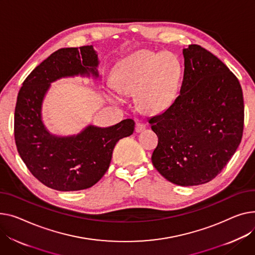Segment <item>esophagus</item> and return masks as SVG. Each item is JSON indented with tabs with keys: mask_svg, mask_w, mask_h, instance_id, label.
I'll list each match as a JSON object with an SVG mask.
<instances>
[{
	"mask_svg": "<svg viewBox=\"0 0 255 255\" xmlns=\"http://www.w3.org/2000/svg\"><path fill=\"white\" fill-rule=\"evenodd\" d=\"M144 129H145V125L140 124V123H137V124H136V126H135V131H136L137 133L142 132Z\"/></svg>",
	"mask_w": 255,
	"mask_h": 255,
	"instance_id": "1",
	"label": "esophagus"
}]
</instances>
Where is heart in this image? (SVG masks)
<instances>
[{"mask_svg":"<svg viewBox=\"0 0 255 255\" xmlns=\"http://www.w3.org/2000/svg\"><path fill=\"white\" fill-rule=\"evenodd\" d=\"M181 65L170 52L138 50L118 63L114 74V87L107 95L119 100L116 90L124 95L135 94V101L145 113L164 111L173 101L179 85Z\"/></svg>","mask_w":255,"mask_h":255,"instance_id":"1","label":"heart"}]
</instances>
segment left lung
<instances>
[{
    "instance_id": "left-lung-1",
    "label": "left lung",
    "mask_w": 255,
    "mask_h": 255,
    "mask_svg": "<svg viewBox=\"0 0 255 255\" xmlns=\"http://www.w3.org/2000/svg\"><path fill=\"white\" fill-rule=\"evenodd\" d=\"M182 54L179 94L148 123L159 138L152 165L170 182L192 186L212 180L238 148L244 100L238 79L209 51L190 45Z\"/></svg>"
}]
</instances>
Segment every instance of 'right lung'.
<instances>
[{"instance_id": "right-lung-1", "label": "right lung", "mask_w": 255, "mask_h": 255, "mask_svg": "<svg viewBox=\"0 0 255 255\" xmlns=\"http://www.w3.org/2000/svg\"><path fill=\"white\" fill-rule=\"evenodd\" d=\"M98 65L92 45L59 49L27 76L17 96V150L31 174L48 188L61 192L91 188L108 171L116 143L133 134L131 119L109 127L89 124L72 135L53 134L46 127L42 110L51 83L74 77L100 80Z\"/></svg>"}]
</instances>
